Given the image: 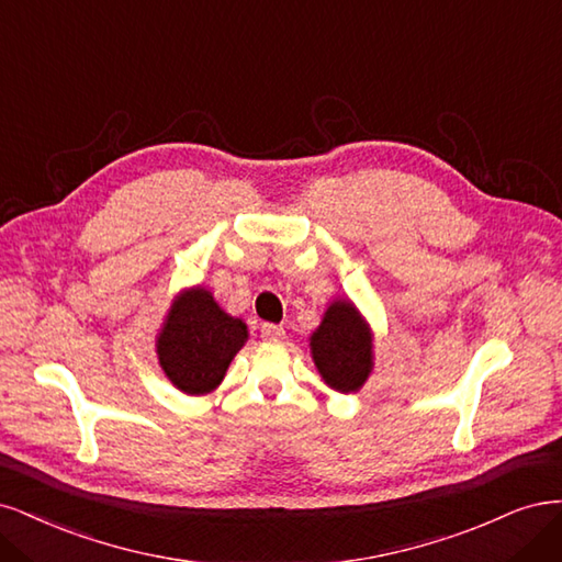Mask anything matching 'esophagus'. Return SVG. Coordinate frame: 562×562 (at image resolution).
Returning a JSON list of instances; mask_svg holds the SVG:
<instances>
[{
    "label": "esophagus",
    "mask_w": 562,
    "mask_h": 562,
    "mask_svg": "<svg viewBox=\"0 0 562 562\" xmlns=\"http://www.w3.org/2000/svg\"><path fill=\"white\" fill-rule=\"evenodd\" d=\"M261 336L266 338V340H273V342H278V340H282L284 338V327H280V324H261Z\"/></svg>",
    "instance_id": "1"
}]
</instances>
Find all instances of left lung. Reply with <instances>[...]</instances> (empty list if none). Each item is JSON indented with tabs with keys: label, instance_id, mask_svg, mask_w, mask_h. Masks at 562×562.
I'll return each instance as SVG.
<instances>
[{
	"label": "left lung",
	"instance_id": "left-lung-1",
	"mask_svg": "<svg viewBox=\"0 0 562 562\" xmlns=\"http://www.w3.org/2000/svg\"><path fill=\"white\" fill-rule=\"evenodd\" d=\"M315 367L324 383L348 394L357 392L371 373V334L348 301H336L311 338Z\"/></svg>",
	"mask_w": 562,
	"mask_h": 562
}]
</instances>
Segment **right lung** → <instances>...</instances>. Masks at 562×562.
I'll return each mask as SVG.
<instances>
[{"label":"right lung","mask_w":562,"mask_h":562,"mask_svg":"<svg viewBox=\"0 0 562 562\" xmlns=\"http://www.w3.org/2000/svg\"><path fill=\"white\" fill-rule=\"evenodd\" d=\"M247 338L243 319L226 315L205 289L179 296L158 336V361L187 394H205L222 378Z\"/></svg>","instance_id":"add662e5"}]
</instances>
